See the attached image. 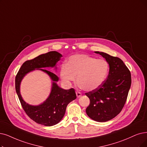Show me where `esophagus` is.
I'll use <instances>...</instances> for the list:
<instances>
[{"mask_svg": "<svg viewBox=\"0 0 147 147\" xmlns=\"http://www.w3.org/2000/svg\"><path fill=\"white\" fill-rule=\"evenodd\" d=\"M76 95H77V98H80L81 96V93L80 92H76Z\"/></svg>", "mask_w": 147, "mask_h": 147, "instance_id": "1", "label": "esophagus"}]
</instances>
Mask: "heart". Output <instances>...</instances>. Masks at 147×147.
I'll return each instance as SVG.
<instances>
[{
    "label": "heart",
    "instance_id": "heart-1",
    "mask_svg": "<svg viewBox=\"0 0 147 147\" xmlns=\"http://www.w3.org/2000/svg\"><path fill=\"white\" fill-rule=\"evenodd\" d=\"M109 69V64L105 60L77 54L70 57L67 63L61 66L60 77L64 84L69 86L77 76L79 86L84 90L92 91L104 83Z\"/></svg>",
    "mask_w": 147,
    "mask_h": 147
}]
</instances>
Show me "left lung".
Instances as JSON below:
<instances>
[{
    "label": "left lung",
    "mask_w": 147,
    "mask_h": 147,
    "mask_svg": "<svg viewBox=\"0 0 147 147\" xmlns=\"http://www.w3.org/2000/svg\"><path fill=\"white\" fill-rule=\"evenodd\" d=\"M95 52L109 63V72L100 87L85 93L90 99L86 111L92 119L106 122L114 118L124 107L131 86V74L119 58L102 52Z\"/></svg>",
    "instance_id": "1"
}]
</instances>
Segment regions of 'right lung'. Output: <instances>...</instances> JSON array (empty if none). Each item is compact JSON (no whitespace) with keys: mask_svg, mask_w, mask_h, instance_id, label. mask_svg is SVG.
Masks as SVG:
<instances>
[{"mask_svg":"<svg viewBox=\"0 0 147 147\" xmlns=\"http://www.w3.org/2000/svg\"><path fill=\"white\" fill-rule=\"evenodd\" d=\"M62 55L56 51H51L42 54L31 60L26 61L22 64L17 73L16 80V90L22 106L28 116L34 121L45 126H52L59 122L65 114L67 105L77 98L75 90L63 89L57 84L59 80L57 76L46 67H55L57 63L60 60ZM35 69L42 70L48 74L53 83L51 91L49 98L42 104L32 106L23 100L20 94L21 80L28 73Z\"/></svg>","mask_w":147,"mask_h":147,"instance_id":"obj_1","label":"right lung"}]
</instances>
